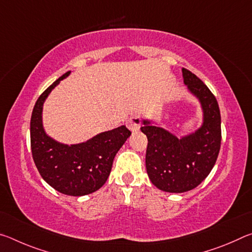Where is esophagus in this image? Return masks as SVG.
I'll return each mask as SVG.
<instances>
[{"label": "esophagus", "mask_w": 252, "mask_h": 252, "mask_svg": "<svg viewBox=\"0 0 252 252\" xmlns=\"http://www.w3.org/2000/svg\"><path fill=\"white\" fill-rule=\"evenodd\" d=\"M141 123H142V119L140 116H133L131 117L129 120H127V127L131 131H138L140 129V126H141Z\"/></svg>", "instance_id": "34e87169"}]
</instances>
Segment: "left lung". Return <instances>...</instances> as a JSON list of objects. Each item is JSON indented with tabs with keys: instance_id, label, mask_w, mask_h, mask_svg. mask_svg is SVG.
I'll return each mask as SVG.
<instances>
[{
	"instance_id": "obj_1",
	"label": "left lung",
	"mask_w": 252,
	"mask_h": 252,
	"mask_svg": "<svg viewBox=\"0 0 252 252\" xmlns=\"http://www.w3.org/2000/svg\"><path fill=\"white\" fill-rule=\"evenodd\" d=\"M183 81L201 101L204 122L194 134L179 140L161 127L144 121L148 138L146 167L158 189L181 193L198 187L215 165L221 144V117L216 96L192 72L183 67Z\"/></svg>"
}]
</instances>
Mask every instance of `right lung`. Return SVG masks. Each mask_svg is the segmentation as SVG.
I'll list each match as a JSON object with an SVG mask.
<instances>
[{"label":"right lung","instance_id":"add662e5","mask_svg":"<svg viewBox=\"0 0 252 252\" xmlns=\"http://www.w3.org/2000/svg\"><path fill=\"white\" fill-rule=\"evenodd\" d=\"M70 72L53 82L34 105L30 123L32 157L45 182L67 195H85L99 190L108 180L117 152L131 131L121 126L85 143L64 146L45 134L42 126V106L51 90Z\"/></svg>","mask_w":252,"mask_h":252}]
</instances>
